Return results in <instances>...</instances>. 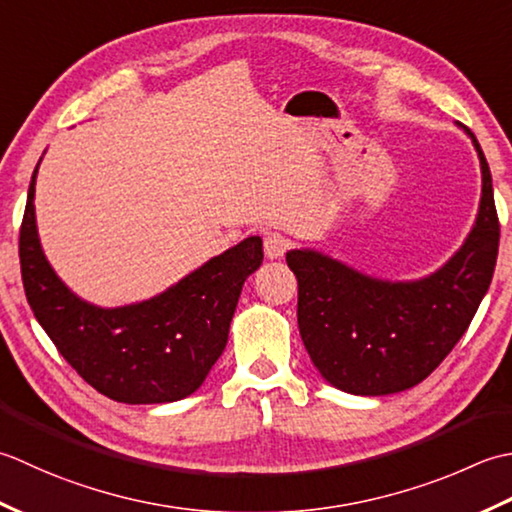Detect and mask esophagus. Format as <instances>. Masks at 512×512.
<instances>
[{
  "label": "esophagus",
  "instance_id": "obj_1",
  "mask_svg": "<svg viewBox=\"0 0 512 512\" xmlns=\"http://www.w3.org/2000/svg\"><path fill=\"white\" fill-rule=\"evenodd\" d=\"M289 249V238L280 232H269L265 236V256L280 258Z\"/></svg>",
  "mask_w": 512,
  "mask_h": 512
}]
</instances>
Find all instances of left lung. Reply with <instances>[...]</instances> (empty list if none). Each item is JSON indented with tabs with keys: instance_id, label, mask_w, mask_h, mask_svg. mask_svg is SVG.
<instances>
[{
	"instance_id": "1",
	"label": "left lung",
	"mask_w": 512,
	"mask_h": 512,
	"mask_svg": "<svg viewBox=\"0 0 512 512\" xmlns=\"http://www.w3.org/2000/svg\"><path fill=\"white\" fill-rule=\"evenodd\" d=\"M473 232L448 263L413 283H387L322 256L294 249L298 327L322 378L353 395L411 389L440 367L471 325L497 263L499 218L486 156Z\"/></svg>"
}]
</instances>
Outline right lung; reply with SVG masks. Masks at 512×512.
<instances>
[{"label":"right lung","instance_id":"add662e5","mask_svg":"<svg viewBox=\"0 0 512 512\" xmlns=\"http://www.w3.org/2000/svg\"><path fill=\"white\" fill-rule=\"evenodd\" d=\"M37 168L19 229V263L39 325L70 367L110 400L187 398L221 358L243 283L263 263L260 236L245 238L161 296L101 309L72 294L41 252L33 203Z\"/></svg>","mask_w":512,"mask_h":512}]
</instances>
